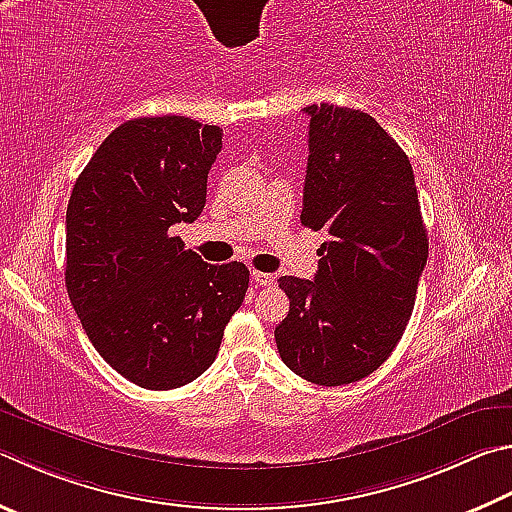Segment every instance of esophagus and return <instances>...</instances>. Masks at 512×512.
I'll return each mask as SVG.
<instances>
[{
    "label": "esophagus",
    "instance_id": "obj_1",
    "mask_svg": "<svg viewBox=\"0 0 512 512\" xmlns=\"http://www.w3.org/2000/svg\"><path fill=\"white\" fill-rule=\"evenodd\" d=\"M253 280L259 286H273L275 284V277L271 273H262V271H253Z\"/></svg>",
    "mask_w": 512,
    "mask_h": 512
}]
</instances>
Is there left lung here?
I'll list each match as a JSON object with an SVG mask.
<instances>
[{"mask_svg": "<svg viewBox=\"0 0 512 512\" xmlns=\"http://www.w3.org/2000/svg\"><path fill=\"white\" fill-rule=\"evenodd\" d=\"M309 123L302 224L327 230L313 280L284 275L288 315L275 342L315 385H349L392 356L427 264L412 163L365 111L304 107Z\"/></svg>", "mask_w": 512, "mask_h": 512, "instance_id": "1", "label": "left lung"}]
</instances>
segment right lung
<instances>
[{
	"label": "right lung",
	"instance_id": "1",
	"mask_svg": "<svg viewBox=\"0 0 512 512\" xmlns=\"http://www.w3.org/2000/svg\"><path fill=\"white\" fill-rule=\"evenodd\" d=\"M221 136L185 116L127 120L69 199V300L107 365L154 392L188 385L215 362L248 291L244 264L203 262L170 230L206 206Z\"/></svg>",
	"mask_w": 512,
	"mask_h": 512
}]
</instances>
